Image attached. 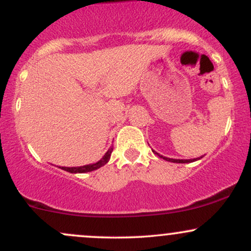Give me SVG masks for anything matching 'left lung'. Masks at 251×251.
Instances as JSON below:
<instances>
[{
  "label": "left lung",
  "instance_id": "left-lung-1",
  "mask_svg": "<svg viewBox=\"0 0 251 251\" xmlns=\"http://www.w3.org/2000/svg\"><path fill=\"white\" fill-rule=\"evenodd\" d=\"M155 154L158 155V157L163 158V159L168 160V162H171V163H180V164H184V163H192V162H196V160L201 159V158H203V155H201V158H194V159H172V158H168V157H163V155H160L159 153H157V152L153 151Z\"/></svg>",
  "mask_w": 251,
  "mask_h": 251
}]
</instances>
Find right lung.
Listing matches in <instances>:
<instances>
[{"label": "right lung", "mask_w": 251, "mask_h": 251, "mask_svg": "<svg viewBox=\"0 0 251 251\" xmlns=\"http://www.w3.org/2000/svg\"><path fill=\"white\" fill-rule=\"evenodd\" d=\"M113 151V148H109L108 151L106 152L105 155L101 158L100 160H98L97 163L94 164H88V165H83V166H77V168H61L65 171L71 172V174H86V172H91L94 171V170L101 168V166L105 165V164L108 163L109 158H111V153Z\"/></svg>", "instance_id": "obj_1"}]
</instances>
